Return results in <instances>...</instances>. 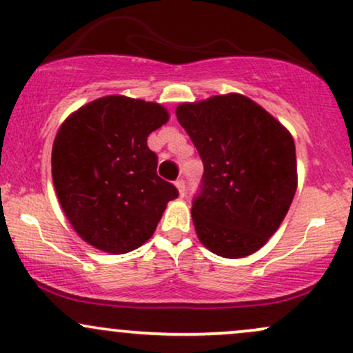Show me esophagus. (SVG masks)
<instances>
[{
    "mask_svg": "<svg viewBox=\"0 0 353 353\" xmlns=\"http://www.w3.org/2000/svg\"><path fill=\"white\" fill-rule=\"evenodd\" d=\"M176 188H177V190H179V196L182 197L185 194V182H184V179H177L176 181Z\"/></svg>",
    "mask_w": 353,
    "mask_h": 353,
    "instance_id": "esophagus-1",
    "label": "esophagus"
}]
</instances>
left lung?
I'll use <instances>...</instances> for the list:
<instances>
[{"instance_id":"8db88e82","label":"left lung","mask_w":353,"mask_h":353,"mask_svg":"<svg viewBox=\"0 0 353 353\" xmlns=\"http://www.w3.org/2000/svg\"><path fill=\"white\" fill-rule=\"evenodd\" d=\"M176 114L204 164L190 210L197 237L221 257L254 254L279 229L295 196L292 136L236 92L179 104Z\"/></svg>"}]
</instances>
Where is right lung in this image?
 <instances>
[{"label":"right lung","mask_w":353,"mask_h":353,"mask_svg":"<svg viewBox=\"0 0 353 353\" xmlns=\"http://www.w3.org/2000/svg\"><path fill=\"white\" fill-rule=\"evenodd\" d=\"M168 109L125 96L99 98L61 124L52 144V184L81 239L109 254L149 241L169 201L179 196L157 176L148 136Z\"/></svg>","instance_id":"1"}]
</instances>
